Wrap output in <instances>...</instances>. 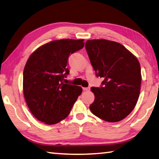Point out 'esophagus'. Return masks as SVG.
Listing matches in <instances>:
<instances>
[{
	"mask_svg": "<svg viewBox=\"0 0 159 159\" xmlns=\"http://www.w3.org/2000/svg\"><path fill=\"white\" fill-rule=\"evenodd\" d=\"M83 89L84 90V91H89V90L90 89L89 88H83Z\"/></svg>",
	"mask_w": 159,
	"mask_h": 159,
	"instance_id": "34e87169",
	"label": "esophagus"
}]
</instances>
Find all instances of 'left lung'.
<instances>
[{
	"label": "left lung",
	"mask_w": 159,
	"mask_h": 159,
	"mask_svg": "<svg viewBox=\"0 0 159 159\" xmlns=\"http://www.w3.org/2000/svg\"><path fill=\"white\" fill-rule=\"evenodd\" d=\"M85 49L96 76L104 79L100 88H91L95 98L90 110L107 122L124 119L139 97L141 72L138 59L123 45L108 40H87Z\"/></svg>",
	"instance_id": "8db88e82"
}]
</instances>
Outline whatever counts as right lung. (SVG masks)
Returning <instances> with one entry per match:
<instances>
[{"mask_svg":"<svg viewBox=\"0 0 159 159\" xmlns=\"http://www.w3.org/2000/svg\"><path fill=\"white\" fill-rule=\"evenodd\" d=\"M83 39H62L40 46L30 55L23 70V94L31 112L48 125L58 123L69 114L80 86L63 80L70 73L68 57L84 47Z\"/></svg>","mask_w":159,"mask_h":159,"instance_id":"obj_1","label":"right lung"}]
</instances>
